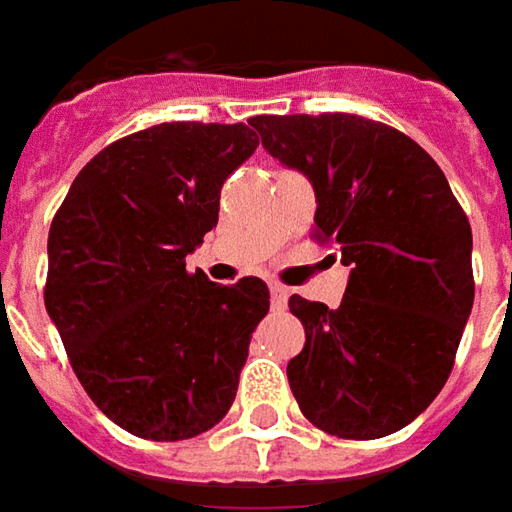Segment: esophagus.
I'll return each mask as SVG.
<instances>
[{
  "mask_svg": "<svg viewBox=\"0 0 512 512\" xmlns=\"http://www.w3.org/2000/svg\"><path fill=\"white\" fill-rule=\"evenodd\" d=\"M287 296H290V293H287L284 284H270V301H273L276 310H281V307L287 304Z\"/></svg>",
  "mask_w": 512,
  "mask_h": 512,
  "instance_id": "1",
  "label": "esophagus"
}]
</instances>
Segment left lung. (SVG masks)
<instances>
[{
  "label": "left lung",
  "mask_w": 512,
  "mask_h": 512,
  "mask_svg": "<svg viewBox=\"0 0 512 512\" xmlns=\"http://www.w3.org/2000/svg\"><path fill=\"white\" fill-rule=\"evenodd\" d=\"M250 126L315 188V239L352 267L335 310L290 298L307 344L287 363L298 408L341 440H377L431 406L473 307L471 222L420 143L380 120L256 115Z\"/></svg>",
  "instance_id": "obj_1"
}]
</instances>
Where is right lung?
I'll return each mask as SVG.
<instances>
[{
    "label": "right lung",
    "mask_w": 512,
    "mask_h": 512,
    "mask_svg": "<svg viewBox=\"0 0 512 512\" xmlns=\"http://www.w3.org/2000/svg\"><path fill=\"white\" fill-rule=\"evenodd\" d=\"M256 146L245 123H160L95 154L53 216L44 307L84 392L135 437L191 440L236 397L270 290L214 284L185 256Z\"/></svg>",
    "instance_id": "1"
}]
</instances>
